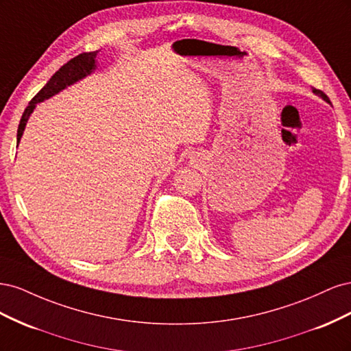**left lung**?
Masks as SVG:
<instances>
[{
    "label": "left lung",
    "mask_w": 351,
    "mask_h": 351,
    "mask_svg": "<svg viewBox=\"0 0 351 351\" xmlns=\"http://www.w3.org/2000/svg\"><path fill=\"white\" fill-rule=\"evenodd\" d=\"M313 93H316L317 97H321L324 101H326V102H329V98L326 97V95L322 92V90H319V89H313Z\"/></svg>",
    "instance_id": "1"
}]
</instances>
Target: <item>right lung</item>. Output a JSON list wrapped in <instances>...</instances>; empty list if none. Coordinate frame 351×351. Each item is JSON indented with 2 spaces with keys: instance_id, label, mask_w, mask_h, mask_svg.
Wrapping results in <instances>:
<instances>
[{
  "instance_id": "obj_1",
  "label": "right lung",
  "mask_w": 351,
  "mask_h": 351,
  "mask_svg": "<svg viewBox=\"0 0 351 351\" xmlns=\"http://www.w3.org/2000/svg\"><path fill=\"white\" fill-rule=\"evenodd\" d=\"M97 56H98V51H92V52H83V54H79L77 57L71 58L58 71H56L54 76L48 80L45 86L35 95V98L32 99L26 107V110L22 115V120H20L19 129H17V146H19L20 139H22L26 123L29 120L30 114L34 112L36 104L42 102L44 99H48L51 97H54L56 93H58L62 89H66L67 86H70V84L89 76V74L95 70V67H97V64H95V58H97Z\"/></svg>"
}]
</instances>
